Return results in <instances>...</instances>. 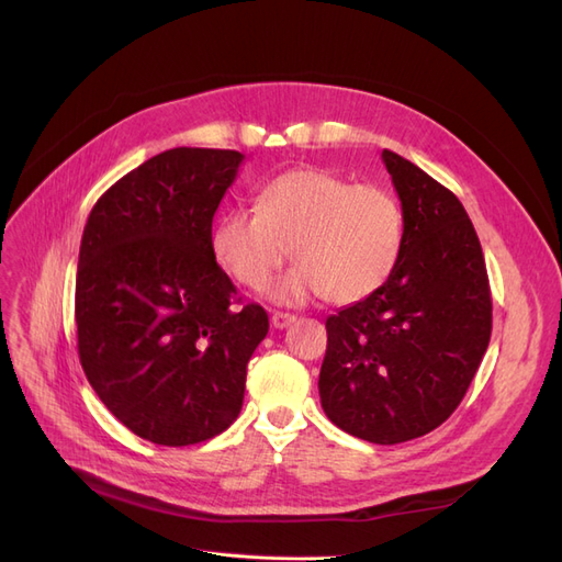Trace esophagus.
<instances>
[{
    "label": "esophagus",
    "mask_w": 562,
    "mask_h": 562,
    "mask_svg": "<svg viewBox=\"0 0 562 562\" xmlns=\"http://www.w3.org/2000/svg\"><path fill=\"white\" fill-rule=\"evenodd\" d=\"M293 321H295V316H293V314H283V312H274V314H271V326H274L277 330L288 328V326H291Z\"/></svg>",
    "instance_id": "obj_1"
}]
</instances>
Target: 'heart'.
Segmentation results:
<instances>
[{
	"label": "heart",
	"mask_w": 562,
	"mask_h": 562,
	"mask_svg": "<svg viewBox=\"0 0 562 562\" xmlns=\"http://www.w3.org/2000/svg\"><path fill=\"white\" fill-rule=\"evenodd\" d=\"M403 241L405 213L394 194L312 166L267 180L258 211L234 209L213 229L215 260L250 291L293 255L300 265L269 288L283 304L318 293L335 304L366 300L394 274Z\"/></svg>",
	"instance_id": "b5f03b06"
}]
</instances>
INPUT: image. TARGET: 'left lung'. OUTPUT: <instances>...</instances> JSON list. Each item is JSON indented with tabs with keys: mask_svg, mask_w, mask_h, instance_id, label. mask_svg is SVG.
<instances>
[{
	"mask_svg": "<svg viewBox=\"0 0 562 562\" xmlns=\"http://www.w3.org/2000/svg\"><path fill=\"white\" fill-rule=\"evenodd\" d=\"M382 161L405 213L401 260L375 293L328 316L318 394L335 427L394 446L462 403L490 345L492 300L462 201L396 151Z\"/></svg>",
	"mask_w": 562,
	"mask_h": 562,
	"instance_id": "1",
	"label": "left lung"
}]
</instances>
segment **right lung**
I'll return each mask as SVG.
<instances>
[{
    "instance_id": "add662e5",
    "label": "right lung",
    "mask_w": 562,
    "mask_h": 562,
    "mask_svg": "<svg viewBox=\"0 0 562 562\" xmlns=\"http://www.w3.org/2000/svg\"><path fill=\"white\" fill-rule=\"evenodd\" d=\"M241 164L234 149H166L116 180L83 227L81 368L108 411L157 446L201 443L239 417L269 330L213 252V215Z\"/></svg>"
}]
</instances>
